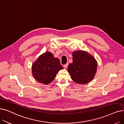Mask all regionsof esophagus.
Segmentation results:
<instances>
[{"label": "esophagus", "mask_w": 124, "mask_h": 124, "mask_svg": "<svg viewBox=\"0 0 124 124\" xmlns=\"http://www.w3.org/2000/svg\"><path fill=\"white\" fill-rule=\"evenodd\" d=\"M68 63H66L65 64H64V65H63V67H64V68H67V67H68Z\"/></svg>", "instance_id": "esophagus-1"}]
</instances>
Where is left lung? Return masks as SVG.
Returning a JSON list of instances; mask_svg holds the SVG:
<instances>
[{
  "instance_id": "obj_1",
  "label": "left lung",
  "mask_w": 124,
  "mask_h": 124,
  "mask_svg": "<svg viewBox=\"0 0 124 124\" xmlns=\"http://www.w3.org/2000/svg\"><path fill=\"white\" fill-rule=\"evenodd\" d=\"M73 62L68 67V71L73 81L85 84L92 80L96 72L97 64L95 58L87 53L77 51L72 53Z\"/></svg>"
}]
</instances>
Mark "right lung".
<instances>
[{"label": "right lung", "mask_w": 124, "mask_h": 124, "mask_svg": "<svg viewBox=\"0 0 124 124\" xmlns=\"http://www.w3.org/2000/svg\"><path fill=\"white\" fill-rule=\"evenodd\" d=\"M63 69L59 59L47 52L41 55L33 64L32 72L34 78L40 83L48 84L52 82L59 70Z\"/></svg>", "instance_id": "right-lung-1"}]
</instances>
